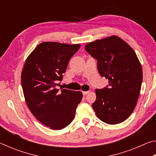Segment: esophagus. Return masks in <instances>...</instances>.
<instances>
[{"label":"esophagus","instance_id":"34e87169","mask_svg":"<svg viewBox=\"0 0 156 156\" xmlns=\"http://www.w3.org/2000/svg\"><path fill=\"white\" fill-rule=\"evenodd\" d=\"M89 93V91H83V94L84 96H86V95H87Z\"/></svg>","mask_w":156,"mask_h":156}]
</instances>
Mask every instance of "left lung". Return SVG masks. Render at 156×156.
<instances>
[{
	"label": "left lung",
	"mask_w": 156,
	"mask_h": 156,
	"mask_svg": "<svg viewBox=\"0 0 156 156\" xmlns=\"http://www.w3.org/2000/svg\"><path fill=\"white\" fill-rule=\"evenodd\" d=\"M85 50L97 60L98 70L109 80L103 89H96L92 107L100 120L116 125L133 112L140 92L142 69L133 49L116 36L87 44Z\"/></svg>",
	"instance_id": "1"
}]
</instances>
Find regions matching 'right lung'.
<instances>
[{
	"label": "right lung",
	"instance_id": "right-lung-1",
	"mask_svg": "<svg viewBox=\"0 0 156 156\" xmlns=\"http://www.w3.org/2000/svg\"><path fill=\"white\" fill-rule=\"evenodd\" d=\"M80 47V44L43 42L27 57L21 73L29 109L37 120L54 130L72 122L83 98L81 91L58 89L69 61Z\"/></svg>",
	"mask_w": 156,
	"mask_h": 156
}]
</instances>
